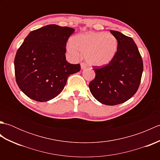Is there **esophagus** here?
<instances>
[{
	"label": "esophagus",
	"mask_w": 160,
	"mask_h": 160,
	"mask_svg": "<svg viewBox=\"0 0 160 160\" xmlns=\"http://www.w3.org/2000/svg\"><path fill=\"white\" fill-rule=\"evenodd\" d=\"M80 67H81V69H84L87 67V64L85 62H81L80 63Z\"/></svg>",
	"instance_id": "obj_1"
}]
</instances>
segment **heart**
I'll return each mask as SVG.
<instances>
[{
	"label": "heart",
	"mask_w": 160,
	"mask_h": 160,
	"mask_svg": "<svg viewBox=\"0 0 160 160\" xmlns=\"http://www.w3.org/2000/svg\"><path fill=\"white\" fill-rule=\"evenodd\" d=\"M67 50L71 55L78 56L79 51L85 54L91 66L104 67L109 64L116 55L118 42L115 37L105 32H89L78 34L71 39Z\"/></svg>",
	"instance_id": "obj_1"
}]
</instances>
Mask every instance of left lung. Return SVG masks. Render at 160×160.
<instances>
[{"label":"left lung","instance_id":"left-lung-1","mask_svg":"<svg viewBox=\"0 0 160 160\" xmlns=\"http://www.w3.org/2000/svg\"><path fill=\"white\" fill-rule=\"evenodd\" d=\"M110 32L118 40L117 53L107 65L94 68L96 76L89 87L98 102L113 106L127 101L137 92L143 61L132 38L117 31Z\"/></svg>","mask_w":160,"mask_h":160}]
</instances>
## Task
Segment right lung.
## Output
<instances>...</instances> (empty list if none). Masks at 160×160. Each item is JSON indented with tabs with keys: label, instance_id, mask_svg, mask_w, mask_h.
I'll return each mask as SVG.
<instances>
[{
	"label": "right lung",
	"instance_id": "1",
	"mask_svg": "<svg viewBox=\"0 0 160 160\" xmlns=\"http://www.w3.org/2000/svg\"><path fill=\"white\" fill-rule=\"evenodd\" d=\"M73 28L49 25L33 30L24 40L14 59L16 81L27 96L47 102L61 93L80 64L66 60V45Z\"/></svg>",
	"mask_w": 160,
	"mask_h": 160
}]
</instances>
